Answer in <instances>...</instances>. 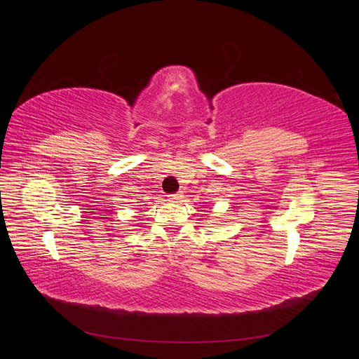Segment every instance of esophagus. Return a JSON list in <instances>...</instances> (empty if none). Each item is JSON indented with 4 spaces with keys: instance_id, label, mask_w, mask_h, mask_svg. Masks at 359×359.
<instances>
[{
    "instance_id": "1",
    "label": "esophagus",
    "mask_w": 359,
    "mask_h": 359,
    "mask_svg": "<svg viewBox=\"0 0 359 359\" xmlns=\"http://www.w3.org/2000/svg\"><path fill=\"white\" fill-rule=\"evenodd\" d=\"M169 201H172V202H178L180 199H182V193L181 191H177V193H172V194H169Z\"/></svg>"
}]
</instances>
